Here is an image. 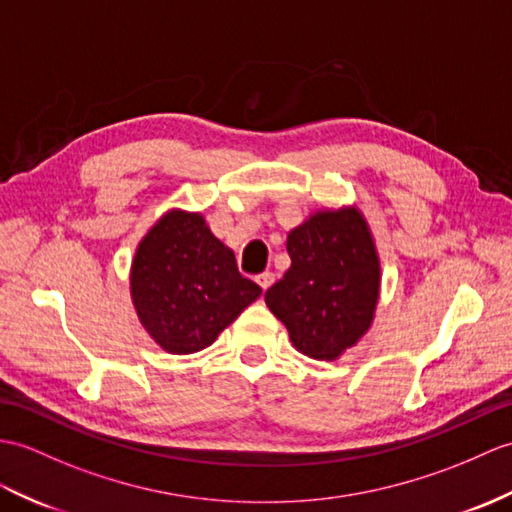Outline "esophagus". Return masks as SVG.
Segmentation results:
<instances>
[{
	"label": "esophagus",
	"mask_w": 512,
	"mask_h": 512,
	"mask_svg": "<svg viewBox=\"0 0 512 512\" xmlns=\"http://www.w3.org/2000/svg\"><path fill=\"white\" fill-rule=\"evenodd\" d=\"M257 283L261 285V290H268L272 283H275V275H272V272H261V275H257Z\"/></svg>",
	"instance_id": "esophagus-1"
}]
</instances>
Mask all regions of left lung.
<instances>
[{
  "instance_id": "obj_1",
  "label": "left lung",
  "mask_w": 512,
  "mask_h": 512,
  "mask_svg": "<svg viewBox=\"0 0 512 512\" xmlns=\"http://www.w3.org/2000/svg\"><path fill=\"white\" fill-rule=\"evenodd\" d=\"M292 266L266 292L296 351L334 362L371 329L382 264L360 207L318 209L288 233Z\"/></svg>"
}]
</instances>
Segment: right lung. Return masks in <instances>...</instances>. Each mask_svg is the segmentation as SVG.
Listing matches in <instances>:
<instances>
[{"mask_svg": "<svg viewBox=\"0 0 512 512\" xmlns=\"http://www.w3.org/2000/svg\"><path fill=\"white\" fill-rule=\"evenodd\" d=\"M128 283L141 327L174 355L207 349L261 294L205 216L176 207L141 237Z\"/></svg>", "mask_w": 512, "mask_h": 512, "instance_id": "add662e5", "label": "right lung"}]
</instances>
